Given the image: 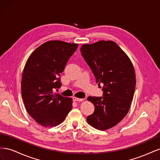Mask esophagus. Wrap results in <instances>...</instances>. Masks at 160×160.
<instances>
[{
  "label": "esophagus",
  "instance_id": "34e87169",
  "mask_svg": "<svg viewBox=\"0 0 160 160\" xmlns=\"http://www.w3.org/2000/svg\"><path fill=\"white\" fill-rule=\"evenodd\" d=\"M83 100V99H80V98H77L75 97H73L72 98V101H82Z\"/></svg>",
  "mask_w": 160,
  "mask_h": 160
}]
</instances>
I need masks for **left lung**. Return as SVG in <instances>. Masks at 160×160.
Segmentation results:
<instances>
[{
	"instance_id": "1",
	"label": "left lung",
	"mask_w": 160,
	"mask_h": 160,
	"mask_svg": "<svg viewBox=\"0 0 160 160\" xmlns=\"http://www.w3.org/2000/svg\"><path fill=\"white\" fill-rule=\"evenodd\" d=\"M81 55L95 77L103 85V97H89L95 106L87 118L99 130L112 128L127 115L135 88V74L128 56L113 41H100L81 47Z\"/></svg>"
}]
</instances>
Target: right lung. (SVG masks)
Returning <instances> with one entry per match:
<instances>
[{
    "mask_svg": "<svg viewBox=\"0 0 160 160\" xmlns=\"http://www.w3.org/2000/svg\"><path fill=\"white\" fill-rule=\"evenodd\" d=\"M77 47L75 43L48 41L34 51L26 62L21 81L22 100L28 113L42 126L60 124L72 109L71 98L53 91L61 87V73Z\"/></svg>",
    "mask_w": 160,
    "mask_h": 160,
    "instance_id": "add662e5",
    "label": "right lung"
}]
</instances>
